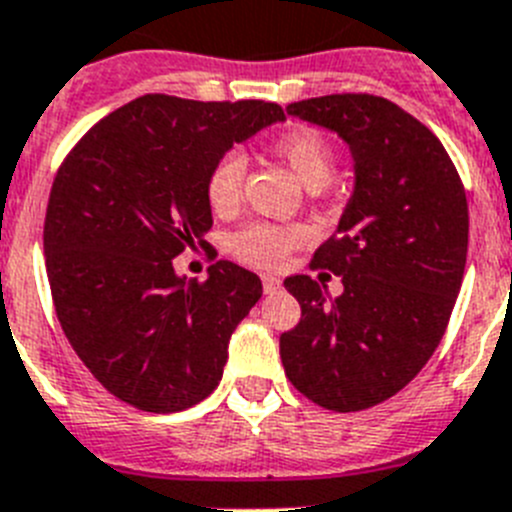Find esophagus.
Instances as JSON below:
<instances>
[{
  "label": "esophagus",
  "mask_w": 512,
  "mask_h": 512,
  "mask_svg": "<svg viewBox=\"0 0 512 512\" xmlns=\"http://www.w3.org/2000/svg\"><path fill=\"white\" fill-rule=\"evenodd\" d=\"M261 284H264L266 295H274V292H279V289H282V282H279L274 274H264V277H261Z\"/></svg>",
  "instance_id": "esophagus-1"
}]
</instances>
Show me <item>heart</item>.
Listing matches in <instances>:
<instances>
[{"instance_id": "heart-1", "label": "heart", "mask_w": 512, "mask_h": 512, "mask_svg": "<svg viewBox=\"0 0 512 512\" xmlns=\"http://www.w3.org/2000/svg\"><path fill=\"white\" fill-rule=\"evenodd\" d=\"M269 156L282 161L310 192H318L330 182L336 169V148L328 135L315 128H297L282 133L269 143ZM246 184V158L225 153L210 169L205 182V197L217 217H230L243 200ZM307 241V230L300 225L251 223L230 235L228 251L241 264L256 269H277L289 253Z\"/></svg>"}]
</instances>
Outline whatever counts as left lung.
Listing matches in <instances>:
<instances>
[{"label": "left lung", "instance_id": "obj_1", "mask_svg": "<svg viewBox=\"0 0 512 512\" xmlns=\"http://www.w3.org/2000/svg\"><path fill=\"white\" fill-rule=\"evenodd\" d=\"M287 115L336 130L351 148L356 187L312 269L284 279L302 307L279 338L284 374L307 400L356 413L413 382L441 343L464 279L467 192L441 140L374 94H328L287 104Z\"/></svg>", "mask_w": 512, "mask_h": 512}]
</instances>
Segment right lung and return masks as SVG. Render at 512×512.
<instances>
[{
  "label": "right lung",
  "mask_w": 512,
  "mask_h": 512,
  "mask_svg": "<svg viewBox=\"0 0 512 512\" xmlns=\"http://www.w3.org/2000/svg\"><path fill=\"white\" fill-rule=\"evenodd\" d=\"M277 120L282 107L261 99L146 94L102 117L63 158L43 228L53 305L76 356L117 400L179 413L223 377L261 279L217 261L197 282L176 277L174 259L207 248L212 166Z\"/></svg>",
  "instance_id": "obj_1"
}]
</instances>
